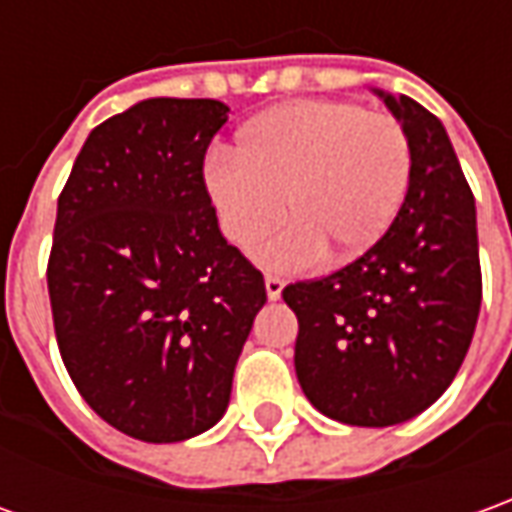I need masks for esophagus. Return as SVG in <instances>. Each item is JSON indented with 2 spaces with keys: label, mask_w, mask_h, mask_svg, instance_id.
Returning a JSON list of instances; mask_svg holds the SVG:
<instances>
[{
  "label": "esophagus",
  "mask_w": 512,
  "mask_h": 512,
  "mask_svg": "<svg viewBox=\"0 0 512 512\" xmlns=\"http://www.w3.org/2000/svg\"><path fill=\"white\" fill-rule=\"evenodd\" d=\"M283 280H280V277H266V297H269V300H280V297H283Z\"/></svg>",
  "instance_id": "obj_1"
}]
</instances>
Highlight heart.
<instances>
[{
	"label": "heart",
	"instance_id": "obj_1",
	"mask_svg": "<svg viewBox=\"0 0 512 512\" xmlns=\"http://www.w3.org/2000/svg\"><path fill=\"white\" fill-rule=\"evenodd\" d=\"M409 179L412 142L401 120L330 97L257 117L238 134V151H215L204 168L221 232L241 249L282 217L286 198L292 221L252 249L274 271L373 249L398 218Z\"/></svg>",
	"mask_w": 512,
	"mask_h": 512
}]
</instances>
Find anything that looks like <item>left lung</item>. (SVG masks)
I'll use <instances>...</instances> for the list:
<instances>
[{
	"instance_id": "left-lung-1",
	"label": "left lung",
	"mask_w": 512,
	"mask_h": 512,
	"mask_svg": "<svg viewBox=\"0 0 512 512\" xmlns=\"http://www.w3.org/2000/svg\"><path fill=\"white\" fill-rule=\"evenodd\" d=\"M375 95L412 142L398 218L364 255L283 288L300 333L294 367L322 415L395 426L437 401L462 367L482 305L474 193L443 123L412 97Z\"/></svg>"
}]
</instances>
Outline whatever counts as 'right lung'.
<instances>
[{"instance_id": "right-lung-1", "label": "right lung", "mask_w": 512, "mask_h": 512, "mask_svg": "<svg viewBox=\"0 0 512 512\" xmlns=\"http://www.w3.org/2000/svg\"><path fill=\"white\" fill-rule=\"evenodd\" d=\"M221 100L151 97L86 137L47 263L66 373L109 426L142 443L212 429L263 274L227 243L204 187Z\"/></svg>"}]
</instances>
